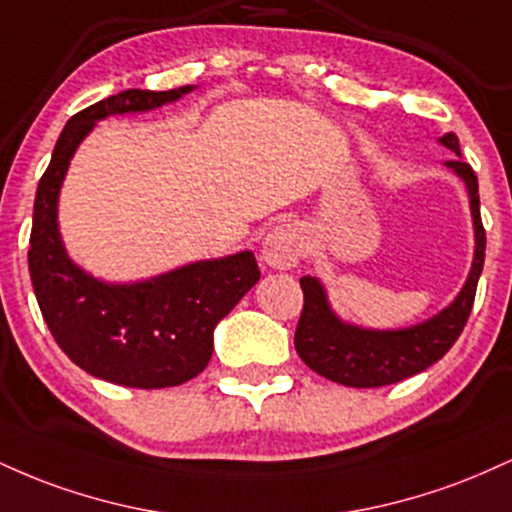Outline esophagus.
I'll use <instances>...</instances> for the list:
<instances>
[{"mask_svg":"<svg viewBox=\"0 0 512 512\" xmlns=\"http://www.w3.org/2000/svg\"><path fill=\"white\" fill-rule=\"evenodd\" d=\"M262 262L272 269L296 267L303 255V236L293 223H281L262 240Z\"/></svg>","mask_w":512,"mask_h":512,"instance_id":"1","label":"esophagus"}]
</instances>
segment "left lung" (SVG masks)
Wrapping results in <instances>:
<instances>
[{"instance_id":"obj_1","label":"left lung","mask_w":512,"mask_h":512,"mask_svg":"<svg viewBox=\"0 0 512 512\" xmlns=\"http://www.w3.org/2000/svg\"><path fill=\"white\" fill-rule=\"evenodd\" d=\"M438 144L457 156L445 161V168L464 182L472 211L474 257L467 281L460 293L428 320L395 330H375L344 320L332 308L325 284L317 276H303L305 303L296 327V351L305 366L332 383L383 387L411 378L448 354L467 325L486 252V233L479 214V185L474 170L462 161L460 139L448 132L438 139Z\"/></svg>"}]
</instances>
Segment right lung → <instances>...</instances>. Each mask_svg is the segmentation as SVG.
<instances>
[{
  "label": "right lung",
  "instance_id": "add662e5",
  "mask_svg": "<svg viewBox=\"0 0 512 512\" xmlns=\"http://www.w3.org/2000/svg\"><path fill=\"white\" fill-rule=\"evenodd\" d=\"M197 86L129 88L76 113L62 129L33 204L28 269L52 337L93 378L158 390L207 368L216 325L260 281L250 250L197 260L139 281H105L76 264L60 231V192L72 158L105 117L180 101Z\"/></svg>",
  "mask_w": 512,
  "mask_h": 512
}]
</instances>
